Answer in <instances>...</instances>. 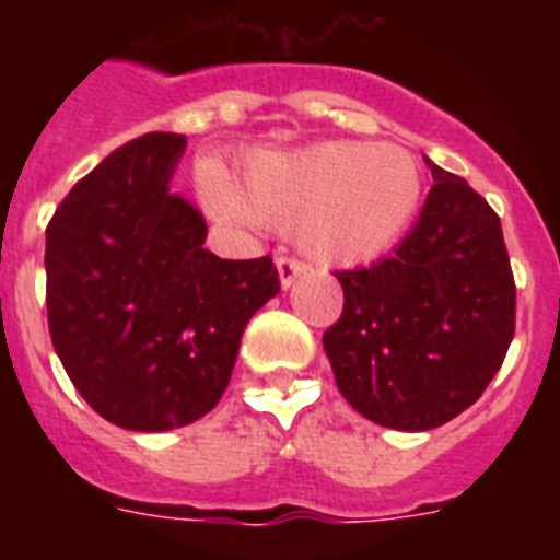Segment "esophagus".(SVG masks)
I'll use <instances>...</instances> for the list:
<instances>
[{
  "mask_svg": "<svg viewBox=\"0 0 560 560\" xmlns=\"http://www.w3.org/2000/svg\"><path fill=\"white\" fill-rule=\"evenodd\" d=\"M277 275H280V285H283V289H291L296 277L305 275V264H300L294 257H280V260H277Z\"/></svg>",
  "mask_w": 560,
  "mask_h": 560,
  "instance_id": "1",
  "label": "esophagus"
}]
</instances>
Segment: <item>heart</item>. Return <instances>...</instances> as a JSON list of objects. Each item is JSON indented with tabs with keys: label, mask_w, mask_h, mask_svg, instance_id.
<instances>
[{
	"label": "heart",
	"mask_w": 560,
	"mask_h": 560,
	"mask_svg": "<svg viewBox=\"0 0 560 560\" xmlns=\"http://www.w3.org/2000/svg\"><path fill=\"white\" fill-rule=\"evenodd\" d=\"M205 196L226 219L296 230L319 266H368L404 241L423 201V173L400 145L316 142L296 151H257L244 182L210 173Z\"/></svg>",
	"instance_id": "b5f03b06"
}]
</instances>
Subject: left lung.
Returning <instances> with one entry per match:
<instances>
[{
	"label": "left lung",
	"instance_id": "left-lung-1",
	"mask_svg": "<svg viewBox=\"0 0 560 560\" xmlns=\"http://www.w3.org/2000/svg\"><path fill=\"white\" fill-rule=\"evenodd\" d=\"M432 190L393 257L336 271L345 308L323 345L336 387L378 427L429 432L491 384L511 348L516 285L499 215L427 156Z\"/></svg>",
	"mask_w": 560,
	"mask_h": 560
}]
</instances>
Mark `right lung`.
I'll return each mask as SVG.
<instances>
[{
    "mask_svg": "<svg viewBox=\"0 0 560 560\" xmlns=\"http://www.w3.org/2000/svg\"><path fill=\"white\" fill-rule=\"evenodd\" d=\"M182 133H142L83 176L47 226L52 348L101 418L167 432L224 395L246 323L280 291L271 257L221 260L171 179Z\"/></svg>",
    "mask_w": 560,
    "mask_h": 560,
    "instance_id": "obj_1",
    "label": "right lung"
}]
</instances>
